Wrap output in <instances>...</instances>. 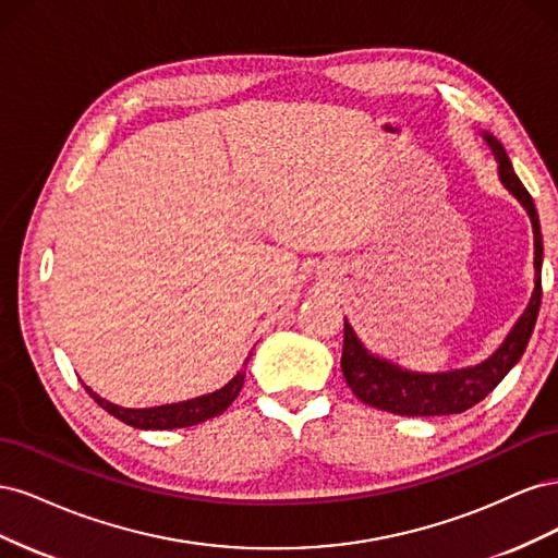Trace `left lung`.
<instances>
[{
    "label": "left lung",
    "instance_id": "obj_1",
    "mask_svg": "<svg viewBox=\"0 0 558 558\" xmlns=\"http://www.w3.org/2000/svg\"><path fill=\"white\" fill-rule=\"evenodd\" d=\"M486 142L492 146L498 160L500 181L523 207H526L533 232H535V291L526 312L521 314L517 326L508 335V340L492 359L475 367L453 369V373L440 375H418L408 373L393 363L369 356L353 335L351 326L344 320V347H342V375L349 388L365 404H373L377 410L400 414V416H440V414H461L475 408L510 373L517 361L526 351V344L533 335L539 300H543V232H539V218L533 205V197L526 185L519 181L512 170V162L505 154V148L486 134Z\"/></svg>",
    "mask_w": 558,
    "mask_h": 558
}]
</instances>
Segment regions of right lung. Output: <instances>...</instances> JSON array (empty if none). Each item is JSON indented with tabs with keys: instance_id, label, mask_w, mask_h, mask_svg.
I'll return each mask as SVG.
<instances>
[{
	"instance_id": "add662e5",
	"label": "right lung",
	"mask_w": 558,
	"mask_h": 558,
	"mask_svg": "<svg viewBox=\"0 0 558 558\" xmlns=\"http://www.w3.org/2000/svg\"><path fill=\"white\" fill-rule=\"evenodd\" d=\"M242 386H244V373H240L232 381H228L221 391H216V393L177 402V404H162V408H150V410L118 408V404L107 402L105 398L93 393L88 386H86V391L93 396V400L99 404V408L107 410L116 418H121L128 426L146 428V430H167V428L195 426V424H202V421L223 414L232 404V400L240 396Z\"/></svg>"
}]
</instances>
